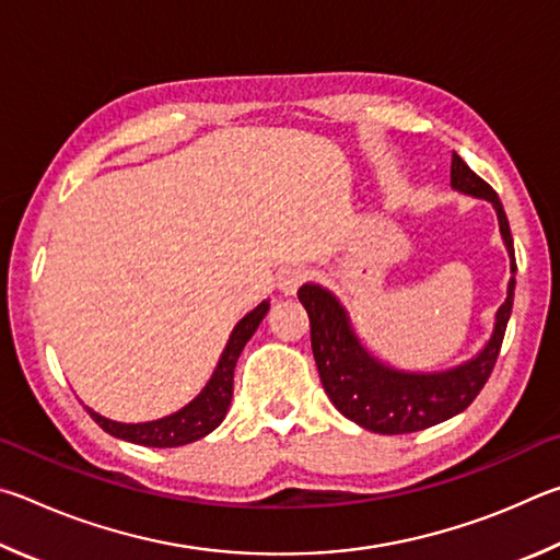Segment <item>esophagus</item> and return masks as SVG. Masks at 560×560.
<instances>
[{
    "mask_svg": "<svg viewBox=\"0 0 560 560\" xmlns=\"http://www.w3.org/2000/svg\"><path fill=\"white\" fill-rule=\"evenodd\" d=\"M307 280V270L300 268V265H290V268H282L278 272V288L285 295H295L298 288Z\"/></svg>",
    "mask_w": 560,
    "mask_h": 560,
    "instance_id": "34e87169",
    "label": "esophagus"
}]
</instances>
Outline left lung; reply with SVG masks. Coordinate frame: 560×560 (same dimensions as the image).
Instances as JSON below:
<instances>
[{"instance_id": "left-lung-1", "label": "left lung", "mask_w": 560, "mask_h": 560, "mask_svg": "<svg viewBox=\"0 0 560 560\" xmlns=\"http://www.w3.org/2000/svg\"><path fill=\"white\" fill-rule=\"evenodd\" d=\"M450 184L459 194L475 196L492 203L509 253L506 300L494 315L492 335L472 359L445 371H406L388 366L361 345L349 312L335 292L307 282L298 290V298L310 315L312 354H315L322 386L341 416L354 420L357 425L381 435H404L443 423L472 404L485 388L489 374L497 364L499 349L512 317L516 260L514 238L509 231L504 206L497 191L485 179L469 170L463 156L453 152Z\"/></svg>"}]
</instances>
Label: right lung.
Wrapping results in <instances>:
<instances>
[{"instance_id": "add662e5", "label": "right lung", "mask_w": 560, "mask_h": 560, "mask_svg": "<svg viewBox=\"0 0 560 560\" xmlns=\"http://www.w3.org/2000/svg\"><path fill=\"white\" fill-rule=\"evenodd\" d=\"M270 300H262L258 307L250 310L238 325L233 327L229 341L221 351L219 364H215L211 378L206 381L201 394L194 400H189L184 408L156 420H147V423H120V420H110L101 413H95L93 408H88V413L101 425L105 433L113 438L127 440V443L144 445V447H179L189 445L194 440L209 435L211 430L221 425V420L229 413L231 398H233V369L238 361L243 347L248 345V339L255 335V329L268 315Z\"/></svg>"}]
</instances>
